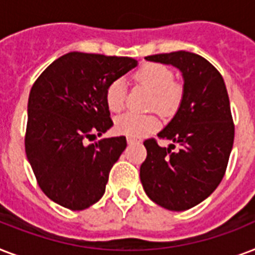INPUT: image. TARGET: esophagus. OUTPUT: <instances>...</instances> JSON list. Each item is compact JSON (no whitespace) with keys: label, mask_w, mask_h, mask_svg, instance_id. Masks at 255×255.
<instances>
[{"label":"esophagus","mask_w":255,"mask_h":255,"mask_svg":"<svg viewBox=\"0 0 255 255\" xmlns=\"http://www.w3.org/2000/svg\"><path fill=\"white\" fill-rule=\"evenodd\" d=\"M127 141H128V144H137V143H139V140L132 139V137H128Z\"/></svg>","instance_id":"esophagus-1"}]
</instances>
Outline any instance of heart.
Here are the masks:
<instances>
[{
	"mask_svg": "<svg viewBox=\"0 0 255 255\" xmlns=\"http://www.w3.org/2000/svg\"><path fill=\"white\" fill-rule=\"evenodd\" d=\"M136 79L153 92L152 107L168 114L177 107L182 96L181 86L174 82V75L169 67L159 63H151L141 67L136 73ZM106 103L110 111L119 112L126 104V85L123 79H115L106 90ZM159 127V119L153 115H137L127 112L120 115L115 122L119 133L140 139Z\"/></svg>",
	"mask_w": 255,
	"mask_h": 255,
	"instance_id": "1",
	"label": "heart"
}]
</instances>
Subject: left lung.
I'll list each match as a JSON object with an SVG mask.
<instances>
[{"mask_svg":"<svg viewBox=\"0 0 255 255\" xmlns=\"http://www.w3.org/2000/svg\"><path fill=\"white\" fill-rule=\"evenodd\" d=\"M145 59L180 70L184 86L177 112L157 133L172 144L144 141L140 180L152 201L182 212L209 197L225 174L234 141L229 96L221 74L201 55L174 51Z\"/></svg>","mask_w":255,"mask_h":255,"instance_id":"1","label":"left lung"}]
</instances>
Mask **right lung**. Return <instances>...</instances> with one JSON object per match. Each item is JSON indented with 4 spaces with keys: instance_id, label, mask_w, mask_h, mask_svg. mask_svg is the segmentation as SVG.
<instances>
[{
    "instance_id": "obj_1",
    "label": "right lung",
    "mask_w": 255,
    "mask_h": 255,
    "mask_svg": "<svg viewBox=\"0 0 255 255\" xmlns=\"http://www.w3.org/2000/svg\"><path fill=\"white\" fill-rule=\"evenodd\" d=\"M136 66L137 61L128 57L71 51L55 59L33 85L25 151L38 185L54 202L83 210L103 197L127 140H87L114 126L106 90Z\"/></svg>"
}]
</instances>
